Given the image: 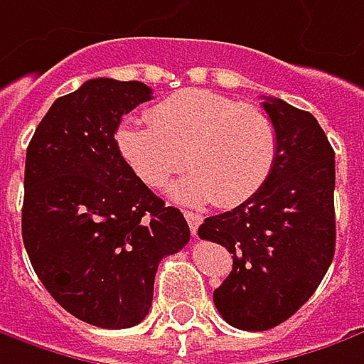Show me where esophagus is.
Instances as JSON below:
<instances>
[{"instance_id":"obj_1","label":"esophagus","mask_w":364,"mask_h":364,"mask_svg":"<svg viewBox=\"0 0 364 364\" xmlns=\"http://www.w3.org/2000/svg\"><path fill=\"white\" fill-rule=\"evenodd\" d=\"M185 220H187V224H189V230H191V234H198L199 230V224H201V215L199 213H193V212H185Z\"/></svg>"}]
</instances>
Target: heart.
Listing matches in <instances>:
<instances>
[{"label": "heart", "instance_id": "1", "mask_svg": "<svg viewBox=\"0 0 364 364\" xmlns=\"http://www.w3.org/2000/svg\"><path fill=\"white\" fill-rule=\"evenodd\" d=\"M122 159L149 187H168L185 205L234 208L267 183L277 159V130L255 103L210 89H183L149 112V124L126 119L116 132Z\"/></svg>", "mask_w": 364, "mask_h": 364}]
</instances>
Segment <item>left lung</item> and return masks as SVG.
I'll return each instance as SVG.
<instances>
[{
    "instance_id": "obj_1",
    "label": "left lung",
    "mask_w": 364,
    "mask_h": 364,
    "mask_svg": "<svg viewBox=\"0 0 364 364\" xmlns=\"http://www.w3.org/2000/svg\"><path fill=\"white\" fill-rule=\"evenodd\" d=\"M277 130L275 166L261 189L234 210L205 218L198 234L226 246L232 271L213 291L234 328L283 324L324 279L336 246L334 151L309 112L264 97Z\"/></svg>"
}]
</instances>
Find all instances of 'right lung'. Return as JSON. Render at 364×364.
Wrapping results in <instances>:
<instances>
[{"label": "right lung", "mask_w": 364, "mask_h": 364, "mask_svg": "<svg viewBox=\"0 0 364 364\" xmlns=\"http://www.w3.org/2000/svg\"><path fill=\"white\" fill-rule=\"evenodd\" d=\"M149 100L140 81L89 79L50 105L26 151V252L46 291L97 328L142 322L159 262L189 242L183 213L116 146L122 118Z\"/></svg>", "instance_id": "right-lung-1"}]
</instances>
